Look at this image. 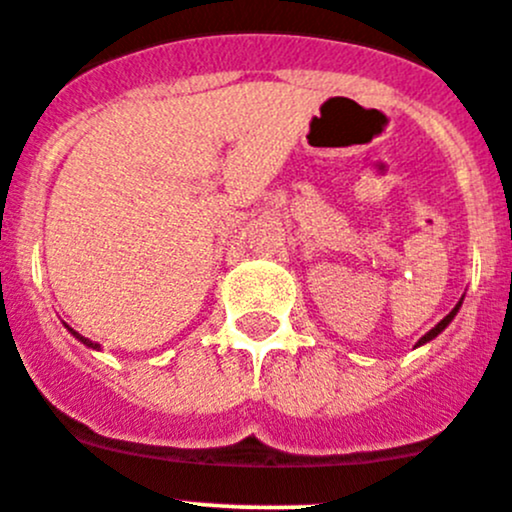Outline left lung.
Listing matches in <instances>:
<instances>
[{
	"label": "left lung",
	"mask_w": 512,
	"mask_h": 512,
	"mask_svg": "<svg viewBox=\"0 0 512 512\" xmlns=\"http://www.w3.org/2000/svg\"><path fill=\"white\" fill-rule=\"evenodd\" d=\"M460 303H463V301H458V303H455V308H453V311H450V313H448V316H445V318H443V321H440V323H438V326H435V328H430V331L426 333V336H423V338H421V341H418V343H416V346H423V343L433 341V338H435V336H438V333H440V331H445V326H448V323H450V321H453V318H455V313H458Z\"/></svg>",
	"instance_id": "8db88e82"
}]
</instances>
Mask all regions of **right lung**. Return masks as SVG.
I'll return each instance as SVG.
<instances>
[{
  "label": "right lung",
  "mask_w": 512,
  "mask_h": 512,
  "mask_svg": "<svg viewBox=\"0 0 512 512\" xmlns=\"http://www.w3.org/2000/svg\"><path fill=\"white\" fill-rule=\"evenodd\" d=\"M69 331H72V336H74V338H79V341H82L84 346H89V348H99V343H91L89 338H84L82 333H77V331H74V328H69Z\"/></svg>",
  "instance_id": "obj_1"
}]
</instances>
